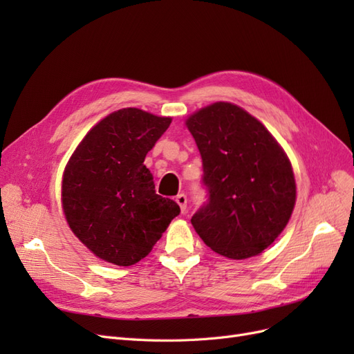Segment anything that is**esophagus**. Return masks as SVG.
Instances as JSON below:
<instances>
[{"instance_id":"34e87169","label":"esophagus","mask_w":354,"mask_h":354,"mask_svg":"<svg viewBox=\"0 0 354 354\" xmlns=\"http://www.w3.org/2000/svg\"><path fill=\"white\" fill-rule=\"evenodd\" d=\"M176 202L180 205L181 212H185V211H186V207H187V196H186L185 194H178V195L176 196Z\"/></svg>"}]
</instances>
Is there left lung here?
<instances>
[{
    "label": "left lung",
    "mask_w": 354,
    "mask_h": 354,
    "mask_svg": "<svg viewBox=\"0 0 354 354\" xmlns=\"http://www.w3.org/2000/svg\"><path fill=\"white\" fill-rule=\"evenodd\" d=\"M202 158L208 201L192 224L212 251L233 260L259 255L279 236L295 205L283 149L239 106L217 102L186 121Z\"/></svg>",
    "instance_id": "8db88e82"
}]
</instances>
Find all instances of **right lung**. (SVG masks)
I'll return each instance as SVG.
<instances>
[{"instance_id":"1","label":"right lung","mask_w":354,"mask_h":354,"mask_svg":"<svg viewBox=\"0 0 354 354\" xmlns=\"http://www.w3.org/2000/svg\"><path fill=\"white\" fill-rule=\"evenodd\" d=\"M171 118L120 109L94 125L63 173L62 205L71 230L99 259L133 266L152 251L180 214L156 195L145 158Z\"/></svg>"}]
</instances>
